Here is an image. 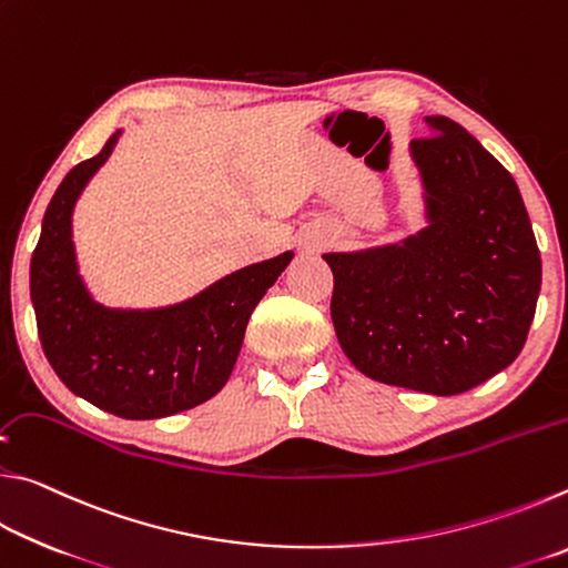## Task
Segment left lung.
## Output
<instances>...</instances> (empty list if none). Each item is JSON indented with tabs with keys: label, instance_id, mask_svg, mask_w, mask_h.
<instances>
[{
	"label": "left lung",
	"instance_id": "obj_1",
	"mask_svg": "<svg viewBox=\"0 0 568 568\" xmlns=\"http://www.w3.org/2000/svg\"><path fill=\"white\" fill-rule=\"evenodd\" d=\"M410 140L426 227L398 243L325 253L331 318L363 376L456 396L496 376L531 328L541 255L521 192L458 122L430 114Z\"/></svg>",
	"mask_w": 568,
	"mask_h": 568
}]
</instances>
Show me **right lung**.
Listing matches in <instances>:
<instances>
[{"mask_svg":"<svg viewBox=\"0 0 568 568\" xmlns=\"http://www.w3.org/2000/svg\"><path fill=\"white\" fill-rule=\"evenodd\" d=\"M120 134L104 142L100 155L67 172L47 205L30 265V295L42 351L74 396L120 418H165L200 406L225 386L250 315L293 253L240 267L175 305L122 311L94 301L77 265L72 213Z\"/></svg>","mask_w":568,"mask_h":568,"instance_id":"1","label":"right lung"}]
</instances>
